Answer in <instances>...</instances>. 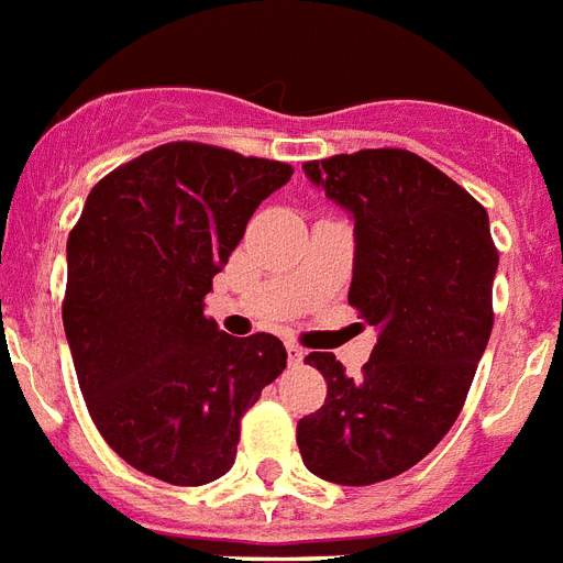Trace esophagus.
<instances>
[{
  "mask_svg": "<svg viewBox=\"0 0 563 563\" xmlns=\"http://www.w3.org/2000/svg\"><path fill=\"white\" fill-rule=\"evenodd\" d=\"M287 357H290V363H302L305 349H302V345H296V343H287Z\"/></svg>",
  "mask_w": 563,
  "mask_h": 563,
  "instance_id": "34e87169",
  "label": "esophagus"
}]
</instances>
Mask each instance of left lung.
Segmentation results:
<instances>
[{
  "mask_svg": "<svg viewBox=\"0 0 563 563\" xmlns=\"http://www.w3.org/2000/svg\"><path fill=\"white\" fill-rule=\"evenodd\" d=\"M354 220L349 305L377 328L363 377L328 352L305 357L325 404L296 427L310 474L336 485L393 479L451 430L492 336L497 246L488 211L401 147L302 165Z\"/></svg>",
  "mask_w": 563,
  "mask_h": 563,
  "instance_id": "8db88e82",
  "label": "left lung"
}]
</instances>
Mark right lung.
<instances>
[{
	"instance_id": "right-lung-1",
	"label": "right lung",
	"mask_w": 563,
	"mask_h": 563,
	"mask_svg": "<svg viewBox=\"0 0 563 563\" xmlns=\"http://www.w3.org/2000/svg\"><path fill=\"white\" fill-rule=\"evenodd\" d=\"M285 162L168 142L89 191L69 232L63 328L98 433L170 485L235 465L241 418L287 366L273 334L229 336L203 313Z\"/></svg>"
}]
</instances>
